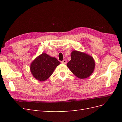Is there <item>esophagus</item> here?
<instances>
[{
  "label": "esophagus",
  "instance_id": "obj_1",
  "mask_svg": "<svg viewBox=\"0 0 122 122\" xmlns=\"http://www.w3.org/2000/svg\"><path fill=\"white\" fill-rule=\"evenodd\" d=\"M61 63L64 64H66V63H67V61H66V60H64L63 61H61Z\"/></svg>",
  "mask_w": 122,
  "mask_h": 122
}]
</instances>
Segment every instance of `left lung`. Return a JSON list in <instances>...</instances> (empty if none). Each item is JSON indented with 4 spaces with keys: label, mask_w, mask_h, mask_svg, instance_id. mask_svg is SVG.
Listing matches in <instances>:
<instances>
[{
    "label": "left lung",
    "mask_w": 122,
    "mask_h": 122,
    "mask_svg": "<svg viewBox=\"0 0 122 122\" xmlns=\"http://www.w3.org/2000/svg\"><path fill=\"white\" fill-rule=\"evenodd\" d=\"M71 57V60L67 63V67L76 77L84 79L92 74L95 67L93 57L76 50L72 51Z\"/></svg>",
    "instance_id": "1"
}]
</instances>
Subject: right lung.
<instances>
[{"instance_id": "obj_1", "label": "right lung", "mask_w": 122, "mask_h": 122, "mask_svg": "<svg viewBox=\"0 0 122 122\" xmlns=\"http://www.w3.org/2000/svg\"><path fill=\"white\" fill-rule=\"evenodd\" d=\"M61 64L56 58L43 53L33 61L30 65V71L35 78L44 81L52 74L57 66Z\"/></svg>"}]
</instances>
